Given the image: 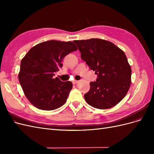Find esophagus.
Segmentation results:
<instances>
[{
    "label": "esophagus",
    "mask_w": 154,
    "mask_h": 154,
    "mask_svg": "<svg viewBox=\"0 0 154 154\" xmlns=\"http://www.w3.org/2000/svg\"><path fill=\"white\" fill-rule=\"evenodd\" d=\"M72 82L73 84L74 85V84H76V83H77L78 82V80H73Z\"/></svg>",
    "instance_id": "obj_1"
}]
</instances>
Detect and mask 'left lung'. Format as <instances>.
Here are the masks:
<instances>
[{"label":"left lung","mask_w":154,"mask_h":154,"mask_svg":"<svg viewBox=\"0 0 154 154\" xmlns=\"http://www.w3.org/2000/svg\"><path fill=\"white\" fill-rule=\"evenodd\" d=\"M81 58L97 75L84 95L87 103L99 109H110L122 101L131 84L132 70L123 51L99 38L74 40Z\"/></svg>","instance_id":"1"}]
</instances>
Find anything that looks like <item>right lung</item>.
Masks as SVG:
<instances>
[{
    "mask_svg": "<svg viewBox=\"0 0 154 154\" xmlns=\"http://www.w3.org/2000/svg\"><path fill=\"white\" fill-rule=\"evenodd\" d=\"M77 49L72 42L49 40L32 47L22 59L18 80L32 105L52 110L66 103L72 83L53 76L62 67L63 58Z\"/></svg>",
    "mask_w": 154,
    "mask_h": 154,
    "instance_id": "add662e5",
    "label": "right lung"
}]
</instances>
